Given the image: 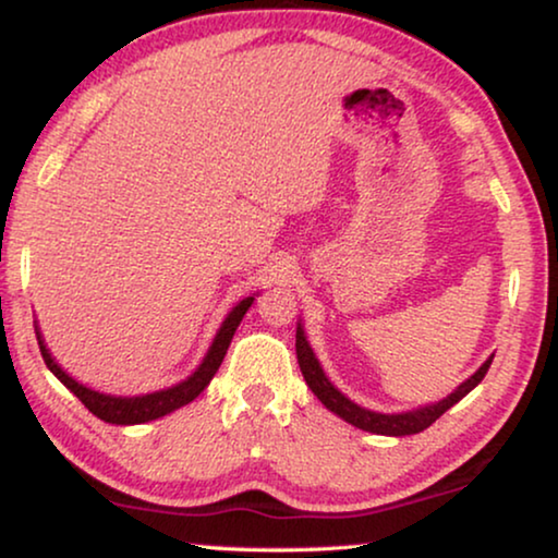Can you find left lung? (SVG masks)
<instances>
[{
  "instance_id": "1",
  "label": "left lung",
  "mask_w": 558,
  "mask_h": 558,
  "mask_svg": "<svg viewBox=\"0 0 558 558\" xmlns=\"http://www.w3.org/2000/svg\"><path fill=\"white\" fill-rule=\"evenodd\" d=\"M493 357H495V353L487 357V361L480 365V368L472 373L468 380H462V384L457 386L452 393L445 396V399L422 403V407H414L407 411L384 414V411L365 409V407H361V403H355L353 399H348V396L342 393L330 378H327L323 363H319V357L315 355V350H312V345H310L302 319L296 323V361H300V371H302L304 380H307V386L312 388V393L323 401V407L327 411H332L335 416H340L342 422L353 424L363 432L384 434V437H407V434H418V432H424L426 426H432L441 414H445L447 409H452L457 401H462L464 396H468L472 388H475L480 380L485 378Z\"/></svg>"
}]
</instances>
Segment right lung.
I'll use <instances>...</instances> for the list:
<instances>
[{
	"label": "right lung",
	"mask_w": 558,
	"mask_h": 558,
	"mask_svg": "<svg viewBox=\"0 0 558 558\" xmlns=\"http://www.w3.org/2000/svg\"><path fill=\"white\" fill-rule=\"evenodd\" d=\"M256 296H258V292L243 296V300L233 304L231 312L223 317V323H220L216 338H213L210 348H208V353L203 355V361L197 363V368L190 373L187 378H182V380H178V384L159 388V391H149V393L117 396V393L96 391V388L81 384V380H75L71 373H68L63 365L52 357L48 342H45L43 332H40V325H37V319H35V335H37V342H40V353H43L45 365H48L52 376H56L60 384L68 388V391L78 396L81 403L90 411V414L98 416L106 424H119V426L147 424V422H155V418L172 414V411H178L182 407H187L190 401H195L197 396L208 388L213 376H216L220 368V363H223L228 345H231V340H233L235 330H239L243 315H246Z\"/></svg>",
	"instance_id": "right-lung-1"
}]
</instances>
